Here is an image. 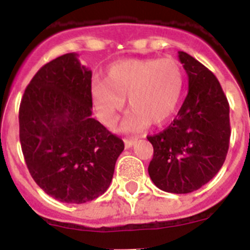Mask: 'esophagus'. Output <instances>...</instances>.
Instances as JSON below:
<instances>
[{"label": "esophagus", "mask_w": 250, "mask_h": 250, "mask_svg": "<svg viewBox=\"0 0 250 250\" xmlns=\"http://www.w3.org/2000/svg\"><path fill=\"white\" fill-rule=\"evenodd\" d=\"M124 143H125V147H126V149H129V147H131L132 145L135 144V143H136V139H135V138L124 139Z\"/></svg>", "instance_id": "esophagus-1"}]
</instances>
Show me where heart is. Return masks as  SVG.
<instances>
[{
  "instance_id": "heart-1",
  "label": "heart",
  "mask_w": 250,
  "mask_h": 250,
  "mask_svg": "<svg viewBox=\"0 0 250 250\" xmlns=\"http://www.w3.org/2000/svg\"><path fill=\"white\" fill-rule=\"evenodd\" d=\"M184 85V72L175 60H123L106 68L104 81H92L91 100L101 123L114 127L127 99L131 110L123 130L140 131L150 123H167L175 114Z\"/></svg>"
}]
</instances>
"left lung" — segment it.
<instances>
[{
	"mask_svg": "<svg viewBox=\"0 0 250 250\" xmlns=\"http://www.w3.org/2000/svg\"><path fill=\"white\" fill-rule=\"evenodd\" d=\"M179 60L189 90L169 127L147 136L154 147L147 171L161 190L187 194L210 182L223 167L230 123L228 100L215 75L184 51H179Z\"/></svg>",
	"mask_w": 250,
	"mask_h": 250,
	"instance_id": "8db88e82",
	"label": "left lung"
}]
</instances>
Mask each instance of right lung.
Wrapping results in <instances>:
<instances>
[{
    "label": "right lung",
    "mask_w": 250,
    "mask_h": 250,
    "mask_svg": "<svg viewBox=\"0 0 250 250\" xmlns=\"http://www.w3.org/2000/svg\"><path fill=\"white\" fill-rule=\"evenodd\" d=\"M92 72L76 54L40 68L20 105V141L26 165L46 194L83 204L103 195L124 141L91 116Z\"/></svg>",
    "instance_id": "add662e5"
}]
</instances>
